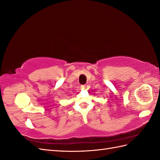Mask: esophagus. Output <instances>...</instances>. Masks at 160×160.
Instances as JSON below:
<instances>
[{
  "label": "esophagus",
  "instance_id": "esophagus-1",
  "mask_svg": "<svg viewBox=\"0 0 160 160\" xmlns=\"http://www.w3.org/2000/svg\"><path fill=\"white\" fill-rule=\"evenodd\" d=\"M86 88H87L86 85H82V86H81V89H82V90H85Z\"/></svg>",
  "mask_w": 160,
  "mask_h": 160
}]
</instances>
